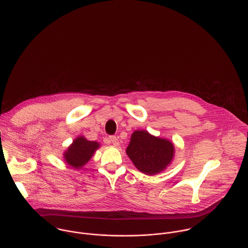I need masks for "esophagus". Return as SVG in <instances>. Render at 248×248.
<instances>
[{
  "mask_svg": "<svg viewBox=\"0 0 248 248\" xmlns=\"http://www.w3.org/2000/svg\"><path fill=\"white\" fill-rule=\"evenodd\" d=\"M109 139H110V142H111L114 146H118V145H119V140H118V138H117L115 135H111V136L109 137Z\"/></svg>",
  "mask_w": 248,
  "mask_h": 248,
  "instance_id": "1",
  "label": "esophagus"
}]
</instances>
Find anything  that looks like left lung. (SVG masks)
<instances>
[{
  "label": "left lung",
  "mask_w": 248,
  "mask_h": 248,
  "mask_svg": "<svg viewBox=\"0 0 248 248\" xmlns=\"http://www.w3.org/2000/svg\"><path fill=\"white\" fill-rule=\"evenodd\" d=\"M126 154L139 171L152 176L170 164L174 156V145L147 131L137 130L131 136Z\"/></svg>",
  "instance_id": "8db88e82"
}]
</instances>
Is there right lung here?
I'll return each instance as SVG.
<instances>
[{"label": "right lung", "mask_w": 248, "mask_h": 248, "mask_svg": "<svg viewBox=\"0 0 248 248\" xmlns=\"http://www.w3.org/2000/svg\"><path fill=\"white\" fill-rule=\"evenodd\" d=\"M98 147L99 145L96 142L88 141L84 137H78L65 152L64 159L70 166L81 168L90 160Z\"/></svg>", "instance_id": "obj_1"}]
</instances>
